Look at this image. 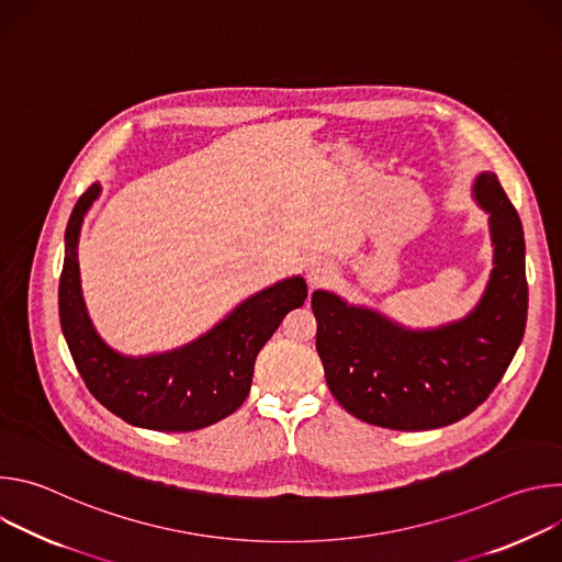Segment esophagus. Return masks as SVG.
<instances>
[{"label": "esophagus", "mask_w": 562, "mask_h": 562, "mask_svg": "<svg viewBox=\"0 0 562 562\" xmlns=\"http://www.w3.org/2000/svg\"><path fill=\"white\" fill-rule=\"evenodd\" d=\"M336 273H338L336 267L331 262H327V260H317V262L306 267V280H308L311 289L331 282L336 278Z\"/></svg>", "instance_id": "esophagus-1"}]
</instances>
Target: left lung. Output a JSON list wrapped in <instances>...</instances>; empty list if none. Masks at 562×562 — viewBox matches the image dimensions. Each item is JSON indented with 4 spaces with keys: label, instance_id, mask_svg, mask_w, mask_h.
I'll use <instances>...</instances> for the list:
<instances>
[{
    "label": "left lung",
    "instance_id": "left-lung-1",
    "mask_svg": "<svg viewBox=\"0 0 562 562\" xmlns=\"http://www.w3.org/2000/svg\"><path fill=\"white\" fill-rule=\"evenodd\" d=\"M475 204L490 215L494 269L460 319L412 329L389 315L313 291L317 356L338 403L362 423L423 431L469 416L505 375L527 323L525 233L494 171L477 173Z\"/></svg>",
    "mask_w": 562,
    "mask_h": 562
}]
</instances>
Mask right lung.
<instances>
[{
    "label": "right lung",
    "mask_w": 562,
    "mask_h": 562,
    "mask_svg": "<svg viewBox=\"0 0 562 562\" xmlns=\"http://www.w3.org/2000/svg\"><path fill=\"white\" fill-rule=\"evenodd\" d=\"M100 182L77 200L64 233L59 323L79 375L100 403L128 425L195 431L231 416L249 395L260 349L284 315L306 300L302 276L284 278L228 311L200 338L162 353L126 356L95 331L79 280V231Z\"/></svg>",
    "instance_id": "right-lung-1"
}]
</instances>
